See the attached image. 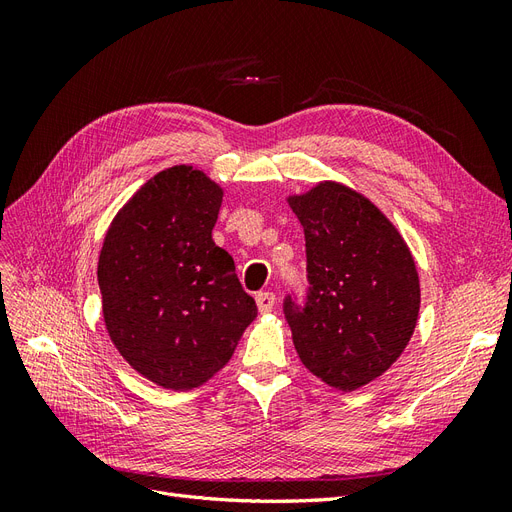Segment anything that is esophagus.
<instances>
[{"label": "esophagus", "mask_w": 512, "mask_h": 512, "mask_svg": "<svg viewBox=\"0 0 512 512\" xmlns=\"http://www.w3.org/2000/svg\"><path fill=\"white\" fill-rule=\"evenodd\" d=\"M256 305L260 314H269L275 305V294L273 292H258L256 294Z\"/></svg>", "instance_id": "esophagus-1"}]
</instances>
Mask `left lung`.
<instances>
[{"label": "left lung", "mask_w": 512, "mask_h": 512, "mask_svg": "<svg viewBox=\"0 0 512 512\" xmlns=\"http://www.w3.org/2000/svg\"><path fill=\"white\" fill-rule=\"evenodd\" d=\"M305 232V307L284 301L301 363L337 391L380 378L406 350L421 307L410 247L367 196L320 181L286 198Z\"/></svg>", "instance_id": "obj_1"}]
</instances>
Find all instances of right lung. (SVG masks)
<instances>
[{
  "instance_id": "1",
  "label": "right lung",
  "mask_w": 512,
  "mask_h": 512,
  "mask_svg": "<svg viewBox=\"0 0 512 512\" xmlns=\"http://www.w3.org/2000/svg\"><path fill=\"white\" fill-rule=\"evenodd\" d=\"M224 190L190 164L141 185L108 226L98 260L111 342L143 378L192 391L230 361L256 318L235 260L213 243Z\"/></svg>"
}]
</instances>
